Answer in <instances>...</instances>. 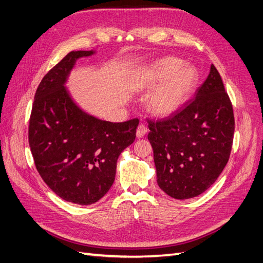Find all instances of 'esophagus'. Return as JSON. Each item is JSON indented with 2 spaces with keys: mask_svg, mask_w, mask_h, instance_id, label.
Listing matches in <instances>:
<instances>
[{
  "mask_svg": "<svg viewBox=\"0 0 263 263\" xmlns=\"http://www.w3.org/2000/svg\"><path fill=\"white\" fill-rule=\"evenodd\" d=\"M148 133V128L147 126L144 125V124H140L138 127H137V130H136V137L139 139V138H142L145 136V135Z\"/></svg>",
  "mask_w": 263,
  "mask_h": 263,
  "instance_id": "1",
  "label": "esophagus"
}]
</instances>
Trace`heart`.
Returning <instances> with one entry per match:
<instances>
[{"label": "heart", "mask_w": 263, "mask_h": 263, "mask_svg": "<svg viewBox=\"0 0 263 263\" xmlns=\"http://www.w3.org/2000/svg\"><path fill=\"white\" fill-rule=\"evenodd\" d=\"M198 81L197 70L179 58L168 57L149 69L148 86H158L149 99V108L157 116H170L192 97Z\"/></svg>", "instance_id": "1"}]
</instances>
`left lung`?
Returning <instances> with one entry per match:
<instances>
[{"mask_svg": "<svg viewBox=\"0 0 263 263\" xmlns=\"http://www.w3.org/2000/svg\"><path fill=\"white\" fill-rule=\"evenodd\" d=\"M158 185L177 200L205 192L217 180L232 151L235 119L217 69L195 98L161 121H148Z\"/></svg>", "mask_w": 263, "mask_h": 263, "instance_id": "left-lung-1", "label": "left lung"}]
</instances>
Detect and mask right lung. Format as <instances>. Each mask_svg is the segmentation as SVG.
<instances>
[{
  "mask_svg": "<svg viewBox=\"0 0 263 263\" xmlns=\"http://www.w3.org/2000/svg\"><path fill=\"white\" fill-rule=\"evenodd\" d=\"M95 50L69 52L57 63L35 94L28 141L36 169L62 200L90 205L113 185L117 159L136 138L138 118L106 122L86 113L66 83L78 59Z\"/></svg>",
  "mask_w": 263,
  "mask_h": 263,
  "instance_id": "1",
  "label": "right lung"
}]
</instances>
